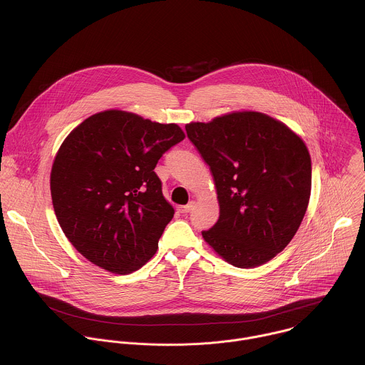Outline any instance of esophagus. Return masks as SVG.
Listing matches in <instances>:
<instances>
[{
    "mask_svg": "<svg viewBox=\"0 0 365 365\" xmlns=\"http://www.w3.org/2000/svg\"><path fill=\"white\" fill-rule=\"evenodd\" d=\"M192 209H194V202H190L188 205L180 207V208H178V212H181V213H188V212H191Z\"/></svg>",
    "mask_w": 365,
    "mask_h": 365,
    "instance_id": "34e87169",
    "label": "esophagus"
}]
</instances>
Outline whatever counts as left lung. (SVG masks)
Returning a JSON list of instances; mask_svg holds the SVG:
<instances>
[{"instance_id": "1", "label": "left lung", "mask_w": 365, "mask_h": 365, "mask_svg": "<svg viewBox=\"0 0 365 365\" xmlns=\"http://www.w3.org/2000/svg\"><path fill=\"white\" fill-rule=\"evenodd\" d=\"M209 165L219 219L202 236L229 264L253 268L295 236L309 204L311 156L304 140L260 112H233L185 125Z\"/></svg>"}]
</instances>
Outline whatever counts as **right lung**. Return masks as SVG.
Segmentation results:
<instances>
[{
	"instance_id": "obj_1",
	"label": "right lung",
	"mask_w": 365,
	"mask_h": 365,
	"mask_svg": "<svg viewBox=\"0 0 365 365\" xmlns=\"http://www.w3.org/2000/svg\"><path fill=\"white\" fill-rule=\"evenodd\" d=\"M184 138L175 123L115 109L87 118L66 138L51 191L60 227L78 253L115 274L153 257L174 216L155 167Z\"/></svg>"
}]
</instances>
